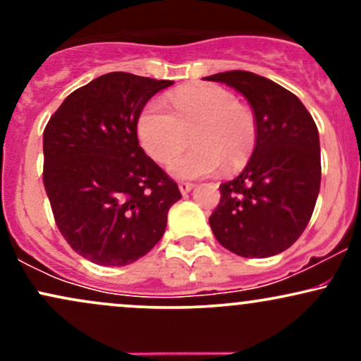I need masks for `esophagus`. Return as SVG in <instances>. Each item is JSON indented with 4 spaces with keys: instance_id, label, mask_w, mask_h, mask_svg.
<instances>
[{
    "instance_id": "esophagus-1",
    "label": "esophagus",
    "mask_w": 361,
    "mask_h": 361,
    "mask_svg": "<svg viewBox=\"0 0 361 361\" xmlns=\"http://www.w3.org/2000/svg\"><path fill=\"white\" fill-rule=\"evenodd\" d=\"M178 188H180V192L186 195L188 192H192L193 190V183H185V181H181L180 185H178Z\"/></svg>"
}]
</instances>
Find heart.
<instances>
[{
  "instance_id": "heart-1",
  "label": "heart",
  "mask_w": 361,
  "mask_h": 361,
  "mask_svg": "<svg viewBox=\"0 0 361 361\" xmlns=\"http://www.w3.org/2000/svg\"><path fill=\"white\" fill-rule=\"evenodd\" d=\"M169 111L151 100L137 117L140 146L157 163H168L185 147L192 132L193 149L169 164L180 180L210 176L222 166L241 168L256 142V118L233 91L219 85L185 86L168 94Z\"/></svg>"
}]
</instances>
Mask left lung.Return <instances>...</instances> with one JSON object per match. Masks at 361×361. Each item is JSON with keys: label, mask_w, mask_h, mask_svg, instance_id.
<instances>
[{"label": "left lung", "mask_w": 361, "mask_h": 361, "mask_svg": "<svg viewBox=\"0 0 361 361\" xmlns=\"http://www.w3.org/2000/svg\"><path fill=\"white\" fill-rule=\"evenodd\" d=\"M226 82L250 102L256 146L246 168L221 188L209 217L226 250L268 258L288 250L312 217L321 186L319 132L302 102L283 86L250 71L207 76Z\"/></svg>", "instance_id": "1"}]
</instances>
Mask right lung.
Segmentation results:
<instances>
[{"label":"right lung","mask_w":361,"mask_h":361,"mask_svg":"<svg viewBox=\"0 0 361 361\" xmlns=\"http://www.w3.org/2000/svg\"><path fill=\"white\" fill-rule=\"evenodd\" d=\"M173 81L109 73L73 91L44 130V186L61 234L102 267L134 263L163 238L178 185L139 146L137 117Z\"/></svg>","instance_id":"right-lung-1"}]
</instances>
